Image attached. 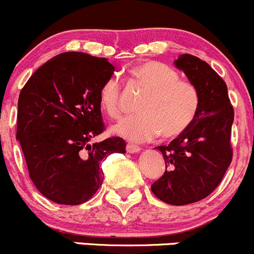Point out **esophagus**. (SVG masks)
<instances>
[{"mask_svg": "<svg viewBox=\"0 0 254 254\" xmlns=\"http://www.w3.org/2000/svg\"><path fill=\"white\" fill-rule=\"evenodd\" d=\"M126 149L128 153H138V152H140V149H142V148L138 147V145H135V144H132V143H128V144L126 145Z\"/></svg>", "mask_w": 254, "mask_h": 254, "instance_id": "obj_1", "label": "esophagus"}]
</instances>
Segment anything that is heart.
<instances>
[{
	"label": "heart",
	"instance_id": "1",
	"mask_svg": "<svg viewBox=\"0 0 254 254\" xmlns=\"http://www.w3.org/2000/svg\"><path fill=\"white\" fill-rule=\"evenodd\" d=\"M132 79L145 91L135 115L122 119L112 128L116 134L133 142L179 137L196 119L200 91L192 82L180 79L173 67L163 63H140L129 70ZM122 85L117 76L107 77L99 91L101 109L111 119L122 115Z\"/></svg>",
	"mask_w": 254,
	"mask_h": 254
}]
</instances>
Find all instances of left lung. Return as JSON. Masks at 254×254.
<instances>
[{
  "label": "left lung",
  "mask_w": 254,
  "mask_h": 254,
  "mask_svg": "<svg viewBox=\"0 0 254 254\" xmlns=\"http://www.w3.org/2000/svg\"><path fill=\"white\" fill-rule=\"evenodd\" d=\"M199 89L200 110L183 134L159 145L165 172L150 189L162 201L187 205L209 196L218 187L232 160L233 107L226 82L200 58L183 54L174 62Z\"/></svg>",
  "instance_id": "obj_1"
}]
</instances>
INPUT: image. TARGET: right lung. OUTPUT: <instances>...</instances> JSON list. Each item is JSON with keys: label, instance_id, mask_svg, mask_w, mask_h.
Wrapping results in <instances>:
<instances>
[{"label": "right lung", "instance_id": "1", "mask_svg": "<svg viewBox=\"0 0 254 254\" xmlns=\"http://www.w3.org/2000/svg\"><path fill=\"white\" fill-rule=\"evenodd\" d=\"M114 71L106 58L66 52L44 63L19 94L16 138L33 184L57 204L91 199L104 180L101 160L126 152L120 137L90 143L105 130L99 91Z\"/></svg>", "mask_w": 254, "mask_h": 254}]
</instances>
